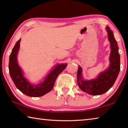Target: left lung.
I'll use <instances>...</instances> for the list:
<instances>
[{
	"instance_id": "8db88e82",
	"label": "left lung",
	"mask_w": 128,
	"mask_h": 128,
	"mask_svg": "<svg viewBox=\"0 0 128 128\" xmlns=\"http://www.w3.org/2000/svg\"><path fill=\"white\" fill-rule=\"evenodd\" d=\"M106 29L111 48L109 68L100 73L96 79L90 81H84L82 77L81 68L79 66L78 69L77 81L79 88L83 92L92 95L103 94L110 90L116 81L120 70V54L117 41L110 28L107 26Z\"/></svg>"
}]
</instances>
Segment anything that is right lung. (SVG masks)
<instances>
[{"instance_id":"right-lung-1","label":"right lung","mask_w":128,"mask_h":128,"mask_svg":"<svg viewBox=\"0 0 128 128\" xmlns=\"http://www.w3.org/2000/svg\"><path fill=\"white\" fill-rule=\"evenodd\" d=\"M20 39L15 44L10 56L9 72L15 86L18 89L26 95L32 97L43 96L52 89L56 78L63 71L67 66L66 64H58L45 78L42 84L32 85L23 76L20 67L17 64V55L20 48Z\"/></svg>"}]
</instances>
